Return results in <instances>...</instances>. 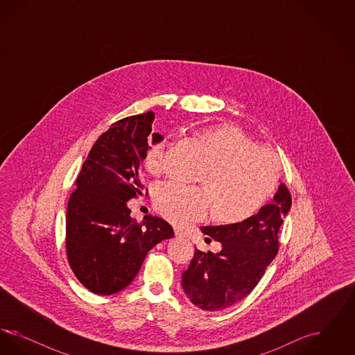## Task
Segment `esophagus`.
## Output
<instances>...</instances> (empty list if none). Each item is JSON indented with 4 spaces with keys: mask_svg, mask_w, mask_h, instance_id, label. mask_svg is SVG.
Returning <instances> with one entry per match:
<instances>
[{
    "mask_svg": "<svg viewBox=\"0 0 355 355\" xmlns=\"http://www.w3.org/2000/svg\"><path fill=\"white\" fill-rule=\"evenodd\" d=\"M174 234H175V238H182L184 236L182 232L180 229H174Z\"/></svg>",
    "mask_w": 355,
    "mask_h": 355,
    "instance_id": "obj_1",
    "label": "esophagus"
}]
</instances>
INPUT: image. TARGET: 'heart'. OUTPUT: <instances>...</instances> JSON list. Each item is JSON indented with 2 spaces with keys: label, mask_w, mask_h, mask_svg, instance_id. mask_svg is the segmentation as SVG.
Listing matches in <instances>:
<instances>
[{
  "label": "heart",
  "mask_w": 355,
  "mask_h": 355,
  "mask_svg": "<svg viewBox=\"0 0 355 355\" xmlns=\"http://www.w3.org/2000/svg\"><path fill=\"white\" fill-rule=\"evenodd\" d=\"M206 166L198 173L197 186L166 182L154 191L155 210L175 225L203 218L211 206L213 218L222 225L249 220L274 194L279 169L270 153L230 123L203 126L194 130ZM164 142H152L145 153V168H161Z\"/></svg>",
  "instance_id": "heart-1"
}]
</instances>
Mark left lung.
<instances>
[{
    "instance_id": "obj_1",
    "label": "left lung",
    "mask_w": 355,
    "mask_h": 355,
    "mask_svg": "<svg viewBox=\"0 0 355 355\" xmlns=\"http://www.w3.org/2000/svg\"><path fill=\"white\" fill-rule=\"evenodd\" d=\"M290 207V191L281 184L272 202L249 220L203 226V234L220 242L222 248L217 254L196 249L182 274V288L191 304L217 311L249 295L278 253V232Z\"/></svg>"
}]
</instances>
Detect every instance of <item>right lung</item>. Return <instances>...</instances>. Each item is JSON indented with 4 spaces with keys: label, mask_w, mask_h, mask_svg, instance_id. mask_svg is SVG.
Instances as JSON below:
<instances>
[{
    "label": "right lung",
    "mask_w": 355,
    "mask_h": 355,
    "mask_svg": "<svg viewBox=\"0 0 355 355\" xmlns=\"http://www.w3.org/2000/svg\"><path fill=\"white\" fill-rule=\"evenodd\" d=\"M154 113L119 119L102 133L85 159L67 210V254L87 290L110 295L129 286L148 252L174 236L162 218H132L128 201L142 194L138 170L152 142Z\"/></svg>",
    "instance_id": "right-lung-1"
}]
</instances>
